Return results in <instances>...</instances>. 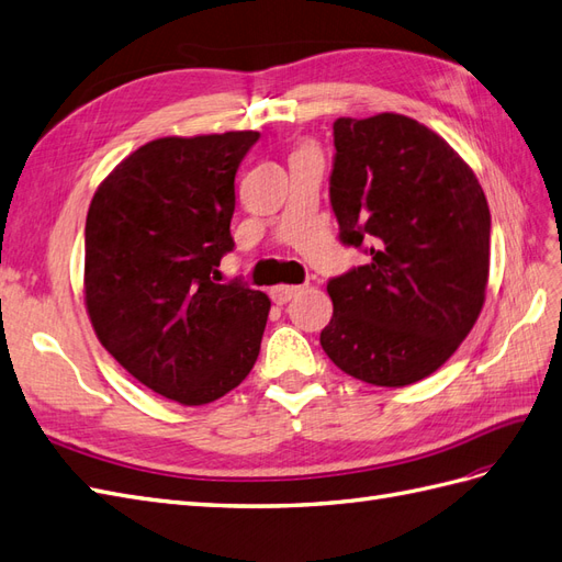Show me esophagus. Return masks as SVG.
<instances>
[{
    "mask_svg": "<svg viewBox=\"0 0 562 562\" xmlns=\"http://www.w3.org/2000/svg\"><path fill=\"white\" fill-rule=\"evenodd\" d=\"M301 292V286L294 284H280V286H272L270 290V299L276 301V304H286V301H292L296 294Z\"/></svg>",
    "mask_w": 562,
    "mask_h": 562,
    "instance_id": "obj_1",
    "label": "esophagus"
}]
</instances>
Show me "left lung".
I'll return each instance as SVG.
<instances>
[{
    "mask_svg": "<svg viewBox=\"0 0 562 562\" xmlns=\"http://www.w3.org/2000/svg\"><path fill=\"white\" fill-rule=\"evenodd\" d=\"M329 204L368 263L327 282L321 344L339 370L406 386L441 368L477 321L488 280L486 196L437 133L398 113L337 119Z\"/></svg>",
    "mask_w": 562,
    "mask_h": 562,
    "instance_id": "left-lung-1",
    "label": "left lung"
}]
</instances>
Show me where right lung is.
Returning <instances> with one entry per match:
<instances>
[{
	"instance_id": "obj_1",
	"label": "right lung",
	"mask_w": 562,
	"mask_h": 562,
	"mask_svg": "<svg viewBox=\"0 0 562 562\" xmlns=\"http://www.w3.org/2000/svg\"><path fill=\"white\" fill-rule=\"evenodd\" d=\"M254 131L161 137L113 168L85 223V304L102 347L151 392L204 406L249 375L270 299L221 284L235 176Z\"/></svg>"
}]
</instances>
